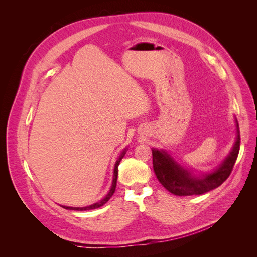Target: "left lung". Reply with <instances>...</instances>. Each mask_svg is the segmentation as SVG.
Listing matches in <instances>:
<instances>
[{
	"mask_svg": "<svg viewBox=\"0 0 257 257\" xmlns=\"http://www.w3.org/2000/svg\"><path fill=\"white\" fill-rule=\"evenodd\" d=\"M240 149V132L237 123V138L230 154L223 164L211 174L192 177L186 169L177 164L165 151L152 149L153 169L160 183L178 196L200 195L220 186L229 177Z\"/></svg>",
	"mask_w": 257,
	"mask_h": 257,
	"instance_id": "left-lung-1",
	"label": "left lung"
}]
</instances>
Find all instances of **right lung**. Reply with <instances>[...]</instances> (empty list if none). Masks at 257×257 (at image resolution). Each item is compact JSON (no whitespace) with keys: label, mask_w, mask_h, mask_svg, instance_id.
<instances>
[{"label":"right lung","mask_w":257,"mask_h":257,"mask_svg":"<svg viewBox=\"0 0 257 257\" xmlns=\"http://www.w3.org/2000/svg\"><path fill=\"white\" fill-rule=\"evenodd\" d=\"M125 152H126V149L124 150V151L121 153V155L119 157L118 161L115 162L114 170H113V180H112L111 189H110L109 193L107 194L106 197H105L104 199H102L100 201H98V203H96V204H93V205H91V206H89V207H82V208H74V207H65V206H62V207L65 208V209H68V210H77V211H83V210H92V209H96V208H99V207H102L103 205H105V204L107 203V201L110 199V197L113 195V193H114V191H115V186H116V178H118V167H119V164H120L121 160L123 159L124 155H125Z\"/></svg>","instance_id":"1"}]
</instances>
